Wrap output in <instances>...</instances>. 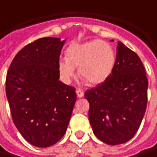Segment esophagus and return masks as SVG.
Masks as SVG:
<instances>
[{
	"label": "esophagus",
	"mask_w": 157,
	"mask_h": 157,
	"mask_svg": "<svg viewBox=\"0 0 157 157\" xmlns=\"http://www.w3.org/2000/svg\"><path fill=\"white\" fill-rule=\"evenodd\" d=\"M76 93H77V95H78V98H82L84 96V93H83V91L81 90H76Z\"/></svg>",
	"instance_id": "esophagus-1"
}]
</instances>
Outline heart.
<instances>
[{
	"instance_id": "obj_1",
	"label": "heart",
	"mask_w": 157,
	"mask_h": 157,
	"mask_svg": "<svg viewBox=\"0 0 157 157\" xmlns=\"http://www.w3.org/2000/svg\"><path fill=\"white\" fill-rule=\"evenodd\" d=\"M116 62V55L106 42L94 40L83 44H72L66 50V59L58 61V70L62 78L69 82L78 68V76L90 85H99L112 75Z\"/></svg>"
}]
</instances>
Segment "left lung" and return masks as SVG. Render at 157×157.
Returning <instances> with one entry per match:
<instances>
[{"label": "left lung", "mask_w": 157, "mask_h": 157, "mask_svg": "<svg viewBox=\"0 0 157 157\" xmlns=\"http://www.w3.org/2000/svg\"><path fill=\"white\" fill-rule=\"evenodd\" d=\"M148 80L140 57L118 41L116 62L109 78L85 92L89 119L101 142H128L140 127L147 104Z\"/></svg>", "instance_id": "left-lung-1"}]
</instances>
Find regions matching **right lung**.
<instances>
[{"label":"right lung","instance_id":"1","mask_svg":"<svg viewBox=\"0 0 157 157\" xmlns=\"http://www.w3.org/2000/svg\"><path fill=\"white\" fill-rule=\"evenodd\" d=\"M66 40L44 37L20 50L6 77V97L14 125L36 147L65 134L77 100L73 87L59 80L58 61Z\"/></svg>","mask_w":157,"mask_h":157}]
</instances>
